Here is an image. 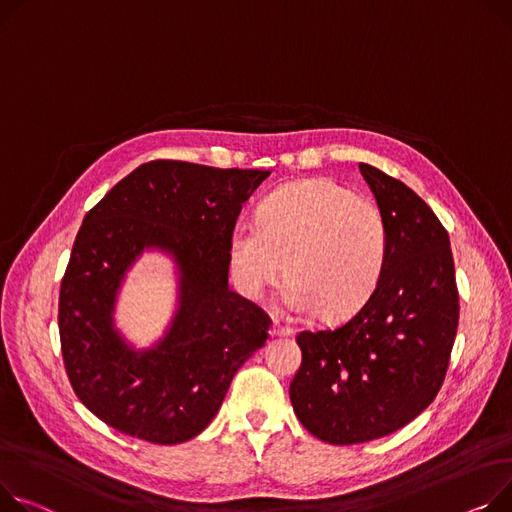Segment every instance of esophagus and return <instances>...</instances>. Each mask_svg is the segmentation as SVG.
<instances>
[{"instance_id": "1", "label": "esophagus", "mask_w": 512, "mask_h": 512, "mask_svg": "<svg viewBox=\"0 0 512 512\" xmlns=\"http://www.w3.org/2000/svg\"><path fill=\"white\" fill-rule=\"evenodd\" d=\"M271 335H278V337H288V335H292V327H288V325H282V323L274 321V325H271Z\"/></svg>"}]
</instances>
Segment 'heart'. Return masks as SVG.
I'll list each match as a JSON object with an SVG mask.
<instances>
[{
    "instance_id": "1",
    "label": "heart",
    "mask_w": 512,
    "mask_h": 512,
    "mask_svg": "<svg viewBox=\"0 0 512 512\" xmlns=\"http://www.w3.org/2000/svg\"><path fill=\"white\" fill-rule=\"evenodd\" d=\"M389 247L377 203L333 179H309L267 195L257 224L234 226L230 267L247 296H261L284 274V302L292 313L344 319L379 288Z\"/></svg>"
}]
</instances>
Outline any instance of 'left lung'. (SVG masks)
<instances>
[{
	"label": "left lung",
	"mask_w": 512,
	"mask_h": 512,
	"mask_svg": "<svg viewBox=\"0 0 512 512\" xmlns=\"http://www.w3.org/2000/svg\"><path fill=\"white\" fill-rule=\"evenodd\" d=\"M387 220L383 280L348 321L300 331L302 362L290 383L294 414L329 445H358L418 418L438 395L459 325L449 234L428 203L360 162Z\"/></svg>",
	"instance_id": "1"
}]
</instances>
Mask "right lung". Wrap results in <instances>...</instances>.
I'll return each mask as SVG.
<instances>
[{"mask_svg": "<svg viewBox=\"0 0 512 512\" xmlns=\"http://www.w3.org/2000/svg\"><path fill=\"white\" fill-rule=\"evenodd\" d=\"M269 170L152 160L121 179L86 214L59 290L67 379L107 426L154 445L206 428L236 370L271 325L228 288L230 234ZM176 257L180 311L150 351L129 349L112 325L116 290L144 248Z\"/></svg>", "mask_w": 512, "mask_h": 512, "instance_id": "obj_1", "label": "right lung"}]
</instances>
